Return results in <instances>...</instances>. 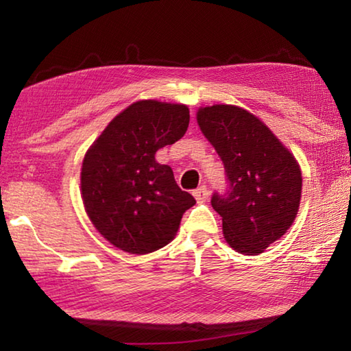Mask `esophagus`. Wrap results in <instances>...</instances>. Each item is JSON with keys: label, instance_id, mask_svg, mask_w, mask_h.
Returning <instances> with one entry per match:
<instances>
[{"label": "esophagus", "instance_id": "obj_1", "mask_svg": "<svg viewBox=\"0 0 351 351\" xmlns=\"http://www.w3.org/2000/svg\"><path fill=\"white\" fill-rule=\"evenodd\" d=\"M193 197L198 201V203H204V201H207V198H209V190H207L206 186L199 187L193 192Z\"/></svg>", "mask_w": 351, "mask_h": 351}]
</instances>
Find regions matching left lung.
Segmentation results:
<instances>
[{
    "label": "left lung",
    "mask_w": 351,
    "mask_h": 351,
    "mask_svg": "<svg viewBox=\"0 0 351 351\" xmlns=\"http://www.w3.org/2000/svg\"><path fill=\"white\" fill-rule=\"evenodd\" d=\"M197 122L229 180L212 207L234 251L258 255L287 234L299 212L302 171L294 154L257 116L235 105L201 106Z\"/></svg>",
    "instance_id": "obj_1"
}]
</instances>
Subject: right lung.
<instances>
[{"label":"right lung","mask_w":351,"mask_h":351,"mask_svg":"<svg viewBox=\"0 0 351 351\" xmlns=\"http://www.w3.org/2000/svg\"><path fill=\"white\" fill-rule=\"evenodd\" d=\"M187 105L138 100L119 112L82 162L80 192L88 218L112 246L148 254L175 239L182 213L197 201L154 154L187 132Z\"/></svg>","instance_id":"right-lung-1"}]
</instances>
